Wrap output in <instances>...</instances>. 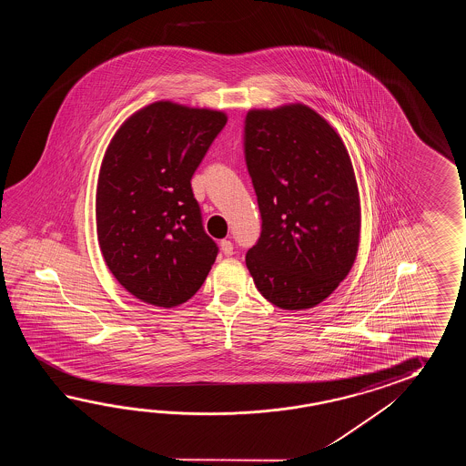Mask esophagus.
<instances>
[{
    "label": "esophagus",
    "mask_w": 466,
    "mask_h": 466,
    "mask_svg": "<svg viewBox=\"0 0 466 466\" xmlns=\"http://www.w3.org/2000/svg\"><path fill=\"white\" fill-rule=\"evenodd\" d=\"M219 248H221V253L225 257H231L233 255V243L229 239H221L219 241Z\"/></svg>",
    "instance_id": "esophagus-1"
}]
</instances>
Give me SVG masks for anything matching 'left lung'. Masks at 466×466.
Segmentation results:
<instances>
[{
  "label": "left lung",
  "instance_id": "1",
  "mask_svg": "<svg viewBox=\"0 0 466 466\" xmlns=\"http://www.w3.org/2000/svg\"><path fill=\"white\" fill-rule=\"evenodd\" d=\"M245 158L261 213L249 275L275 307H317L357 259L361 207L347 147L315 109L289 103L248 111Z\"/></svg>",
  "mask_w": 466,
  "mask_h": 466
}]
</instances>
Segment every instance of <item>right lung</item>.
Here are the masks:
<instances>
[{
  "label": "right lung",
  "instance_id": "add662e5",
  "mask_svg": "<svg viewBox=\"0 0 466 466\" xmlns=\"http://www.w3.org/2000/svg\"><path fill=\"white\" fill-rule=\"evenodd\" d=\"M227 121L219 109L161 99L125 119L109 141L96 185L99 249L143 303L188 301L217 259L189 181Z\"/></svg>",
  "mask_w": 466,
  "mask_h": 466
}]
</instances>
